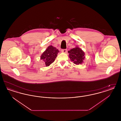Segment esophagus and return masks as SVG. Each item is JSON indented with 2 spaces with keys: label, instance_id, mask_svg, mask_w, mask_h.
Returning <instances> with one entry per match:
<instances>
[{
  "label": "esophagus",
  "instance_id": "1",
  "mask_svg": "<svg viewBox=\"0 0 121 121\" xmlns=\"http://www.w3.org/2000/svg\"><path fill=\"white\" fill-rule=\"evenodd\" d=\"M62 52H67V49H62Z\"/></svg>",
  "mask_w": 121,
  "mask_h": 121
}]
</instances>
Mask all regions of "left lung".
Returning <instances> with one entry per match:
<instances>
[{"instance_id":"8db88e82","label":"left lung","mask_w":121,"mask_h":121,"mask_svg":"<svg viewBox=\"0 0 121 121\" xmlns=\"http://www.w3.org/2000/svg\"><path fill=\"white\" fill-rule=\"evenodd\" d=\"M69 58L72 61H73V63L78 65L83 62V60L85 58L84 52L79 48L76 47L71 49L69 51Z\"/></svg>"}]
</instances>
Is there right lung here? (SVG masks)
Here are the masks:
<instances>
[{"instance_id":"add662e5","label":"right lung","mask_w":121,"mask_h":121,"mask_svg":"<svg viewBox=\"0 0 121 121\" xmlns=\"http://www.w3.org/2000/svg\"><path fill=\"white\" fill-rule=\"evenodd\" d=\"M58 52L59 51L56 48L52 46H48L42 54L41 59L43 60L45 62L46 66H48L54 61Z\"/></svg>"}]
</instances>
